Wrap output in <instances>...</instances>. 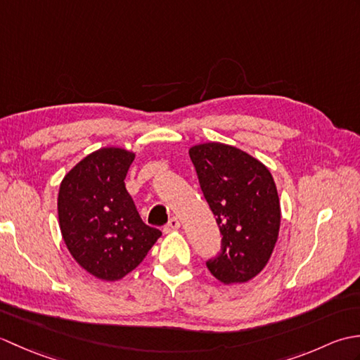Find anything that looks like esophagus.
Segmentation results:
<instances>
[{
	"label": "esophagus",
	"instance_id": "34e87169",
	"mask_svg": "<svg viewBox=\"0 0 360 360\" xmlns=\"http://www.w3.org/2000/svg\"><path fill=\"white\" fill-rule=\"evenodd\" d=\"M179 227H181L179 219L173 217V218L168 219V223L164 226V232H165V233H170V232H173V231H178Z\"/></svg>",
	"mask_w": 360,
	"mask_h": 360
}]
</instances>
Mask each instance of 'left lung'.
Masks as SVG:
<instances>
[{
    "instance_id": "8db88e82",
    "label": "left lung",
    "mask_w": 360,
    "mask_h": 360,
    "mask_svg": "<svg viewBox=\"0 0 360 360\" xmlns=\"http://www.w3.org/2000/svg\"><path fill=\"white\" fill-rule=\"evenodd\" d=\"M188 155L223 235L219 255L205 264L224 285L246 283L263 271L278 238L281 210L272 174L232 145L200 143Z\"/></svg>"
}]
</instances>
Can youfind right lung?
I'll use <instances>...</instances> for the list:
<instances>
[{"instance_id": "1", "label": "right lung", "mask_w": 360, "mask_h": 360, "mask_svg": "<svg viewBox=\"0 0 360 360\" xmlns=\"http://www.w3.org/2000/svg\"><path fill=\"white\" fill-rule=\"evenodd\" d=\"M134 153L106 147L71 168L58 190L68 250L94 277L116 281L136 269L162 232L141 219L125 188Z\"/></svg>"}]
</instances>
